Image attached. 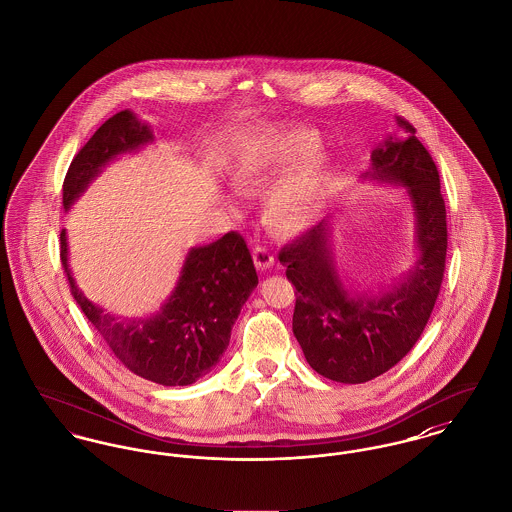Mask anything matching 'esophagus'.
I'll return each mask as SVG.
<instances>
[{
    "mask_svg": "<svg viewBox=\"0 0 512 512\" xmlns=\"http://www.w3.org/2000/svg\"><path fill=\"white\" fill-rule=\"evenodd\" d=\"M252 258H254V264L258 270H270L275 262L272 252L266 246H256L252 250Z\"/></svg>",
    "mask_w": 512,
    "mask_h": 512,
    "instance_id": "esophagus-1",
    "label": "esophagus"
}]
</instances>
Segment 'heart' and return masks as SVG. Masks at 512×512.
<instances>
[{
  "label": "heart",
  "instance_id": "1",
  "mask_svg": "<svg viewBox=\"0 0 512 512\" xmlns=\"http://www.w3.org/2000/svg\"><path fill=\"white\" fill-rule=\"evenodd\" d=\"M318 141L305 132H275L246 141L233 163V180L240 190L260 194L275 184L264 202V219L277 233H301L310 227L330 198L334 161L312 155Z\"/></svg>",
  "mask_w": 512,
  "mask_h": 512
}]
</instances>
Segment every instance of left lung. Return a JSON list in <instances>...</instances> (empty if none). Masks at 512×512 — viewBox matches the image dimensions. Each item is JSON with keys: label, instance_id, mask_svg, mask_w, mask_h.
<instances>
[{"label": "left lung", "instance_id": "8db88e82", "mask_svg": "<svg viewBox=\"0 0 512 512\" xmlns=\"http://www.w3.org/2000/svg\"><path fill=\"white\" fill-rule=\"evenodd\" d=\"M371 153L363 180L402 186L413 209L415 260L378 291H359L341 277L334 254V215L279 252L297 289L293 334L308 365L324 378L361 384L392 369L423 334L443 283L446 209L441 178L408 120Z\"/></svg>", "mask_w": 512, "mask_h": 512}]
</instances>
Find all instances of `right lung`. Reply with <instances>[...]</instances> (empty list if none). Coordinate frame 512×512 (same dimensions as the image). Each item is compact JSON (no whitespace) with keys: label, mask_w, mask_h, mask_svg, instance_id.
Instances as JSON below:
<instances>
[{"label":"right lung","mask_w":512,"mask_h":512,"mask_svg":"<svg viewBox=\"0 0 512 512\" xmlns=\"http://www.w3.org/2000/svg\"><path fill=\"white\" fill-rule=\"evenodd\" d=\"M153 130L132 110H120L85 143L64 180V209L75 204L114 159L153 143ZM60 258L71 295L112 353L134 375L163 386H188L207 375L227 351L240 308L258 285L246 242L231 231L188 250L171 295L155 314L118 316L89 301L69 270L66 229Z\"/></svg>","instance_id":"obj_1"}]
</instances>
